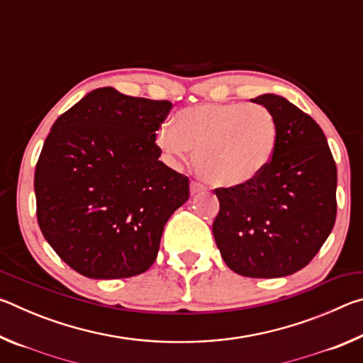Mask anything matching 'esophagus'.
I'll return each instance as SVG.
<instances>
[{"mask_svg": "<svg viewBox=\"0 0 363 363\" xmlns=\"http://www.w3.org/2000/svg\"><path fill=\"white\" fill-rule=\"evenodd\" d=\"M206 190V186L203 182H200V181H196V179H194L192 182H190V192H192L194 195L195 194H200V192H205Z\"/></svg>", "mask_w": 363, "mask_h": 363, "instance_id": "obj_1", "label": "esophagus"}]
</instances>
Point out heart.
Returning <instances> with one entry per match:
<instances>
[{
    "instance_id": "obj_1",
    "label": "heart",
    "mask_w": 363,
    "mask_h": 363,
    "mask_svg": "<svg viewBox=\"0 0 363 363\" xmlns=\"http://www.w3.org/2000/svg\"><path fill=\"white\" fill-rule=\"evenodd\" d=\"M277 123L259 104H200L176 112L157 133V144L176 160L195 150L201 176L223 187L256 179L270 162Z\"/></svg>"
}]
</instances>
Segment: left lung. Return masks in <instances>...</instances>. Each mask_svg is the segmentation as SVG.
Returning a JSON list of instances; mask_svg holds the SVG:
<instances>
[{
    "instance_id": "left-lung-1",
    "label": "left lung",
    "mask_w": 363,
    "mask_h": 363,
    "mask_svg": "<svg viewBox=\"0 0 363 363\" xmlns=\"http://www.w3.org/2000/svg\"><path fill=\"white\" fill-rule=\"evenodd\" d=\"M272 112L277 143L266 169L214 190L213 235L227 267L251 279L285 277L312 261L336 219V163L314 118L285 97L256 99Z\"/></svg>"
}]
</instances>
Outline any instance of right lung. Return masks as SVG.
<instances>
[{"instance_id": "right-lung-1", "label": "right lung", "mask_w": 363, "mask_h": 363, "mask_svg": "<svg viewBox=\"0 0 363 363\" xmlns=\"http://www.w3.org/2000/svg\"><path fill=\"white\" fill-rule=\"evenodd\" d=\"M171 107L99 88L48 134L35 169L36 218L60 259L84 277L145 272L164 224L189 200V177L158 160L157 131Z\"/></svg>"}]
</instances>
